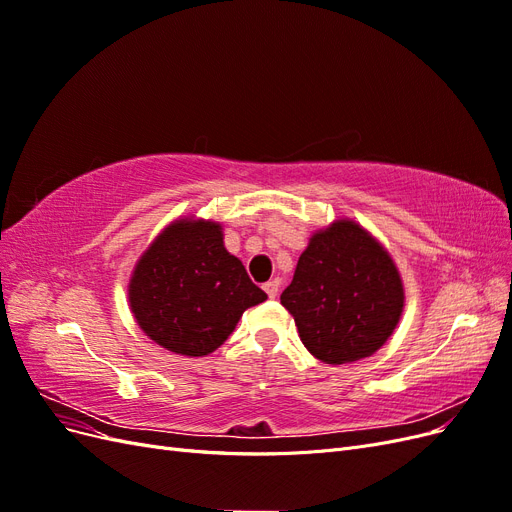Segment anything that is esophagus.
<instances>
[{"instance_id": "esophagus-1", "label": "esophagus", "mask_w": 512, "mask_h": 512, "mask_svg": "<svg viewBox=\"0 0 512 512\" xmlns=\"http://www.w3.org/2000/svg\"><path fill=\"white\" fill-rule=\"evenodd\" d=\"M262 288H265V292L269 294V299H275L277 292H280V280H269Z\"/></svg>"}]
</instances>
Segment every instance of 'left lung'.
<instances>
[{
	"mask_svg": "<svg viewBox=\"0 0 512 512\" xmlns=\"http://www.w3.org/2000/svg\"><path fill=\"white\" fill-rule=\"evenodd\" d=\"M404 299L391 254L352 220L314 232L280 297L303 346L329 365L380 350L397 327Z\"/></svg>",
	"mask_w": 512,
	"mask_h": 512,
	"instance_id": "left-lung-1",
	"label": "left lung"
}]
</instances>
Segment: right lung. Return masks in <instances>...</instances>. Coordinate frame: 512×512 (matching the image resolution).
Here are the masks:
<instances>
[{
    "label": "right lung",
    "mask_w": 512,
    "mask_h": 512,
    "mask_svg": "<svg viewBox=\"0 0 512 512\" xmlns=\"http://www.w3.org/2000/svg\"><path fill=\"white\" fill-rule=\"evenodd\" d=\"M128 299L138 327L158 346L205 356L267 294L226 250L218 222L188 218L166 226L138 258Z\"/></svg>",
    "instance_id": "obj_1"
}]
</instances>
